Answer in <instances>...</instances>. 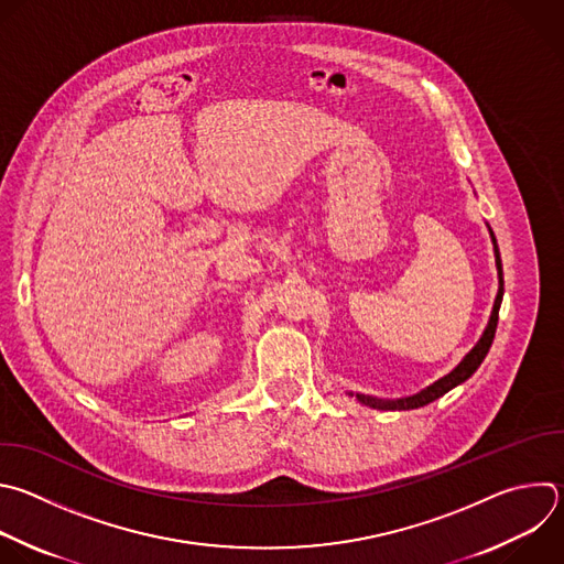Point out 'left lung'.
<instances>
[{
	"instance_id": "1",
	"label": "left lung",
	"mask_w": 564,
	"mask_h": 564,
	"mask_svg": "<svg viewBox=\"0 0 564 564\" xmlns=\"http://www.w3.org/2000/svg\"><path fill=\"white\" fill-rule=\"evenodd\" d=\"M489 228V226H487ZM489 237H491V243H494V257H496V270H498V294H496V301H494V307H491V316H489V323L482 332V336L478 338V343L463 356V360L449 371L445 373L443 379L434 381L432 386H427L425 390L412 394V397H401V399H379V397H369V394H358V392H347V397H354L360 405L365 408H371V410H419L423 405H430L432 401L441 399L443 394H447L449 390H454L456 386L465 383L471 373L480 367V362L485 360L489 347H491V340H494V334H496V325H498V310H500V303H502V294H505V281H502V261H500V252H498V243H496V237L489 228Z\"/></svg>"
}]
</instances>
